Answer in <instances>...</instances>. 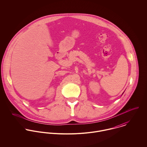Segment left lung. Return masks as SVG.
I'll list each match as a JSON object with an SVG mask.
<instances>
[{
	"mask_svg": "<svg viewBox=\"0 0 147 147\" xmlns=\"http://www.w3.org/2000/svg\"><path fill=\"white\" fill-rule=\"evenodd\" d=\"M123 93H124V92H123Z\"/></svg>",
	"mask_w": 147,
	"mask_h": 147,
	"instance_id": "1",
	"label": "left lung"
}]
</instances>
